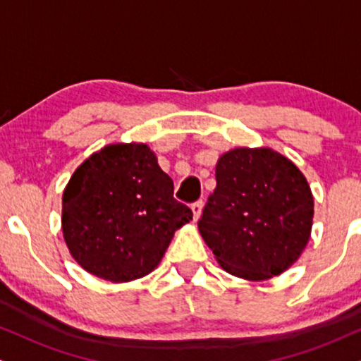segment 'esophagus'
<instances>
[{
  "instance_id": "34e87169",
  "label": "esophagus",
  "mask_w": 361,
  "mask_h": 361,
  "mask_svg": "<svg viewBox=\"0 0 361 361\" xmlns=\"http://www.w3.org/2000/svg\"><path fill=\"white\" fill-rule=\"evenodd\" d=\"M202 209H203V202H202V200H198V202H195L193 204H191V212H193L195 221L198 220L200 214H202Z\"/></svg>"
}]
</instances>
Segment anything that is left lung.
Returning a JSON list of instances; mask_svg holds the SVG:
<instances>
[{"label": "left lung", "instance_id": "1", "mask_svg": "<svg viewBox=\"0 0 361 361\" xmlns=\"http://www.w3.org/2000/svg\"><path fill=\"white\" fill-rule=\"evenodd\" d=\"M312 221V190L288 158L268 148H235L218 159L216 188L198 230L223 270L267 280L298 259Z\"/></svg>", "mask_w": 361, "mask_h": 361}]
</instances>
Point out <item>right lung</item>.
I'll use <instances>...</instances> for the list:
<instances>
[{"label":"right lung","mask_w":361,"mask_h":361,"mask_svg":"<svg viewBox=\"0 0 361 361\" xmlns=\"http://www.w3.org/2000/svg\"><path fill=\"white\" fill-rule=\"evenodd\" d=\"M193 218L147 145H109L73 173L63 193V235L71 257L108 281L158 267L175 231Z\"/></svg>","instance_id":"right-lung-1"}]
</instances>
